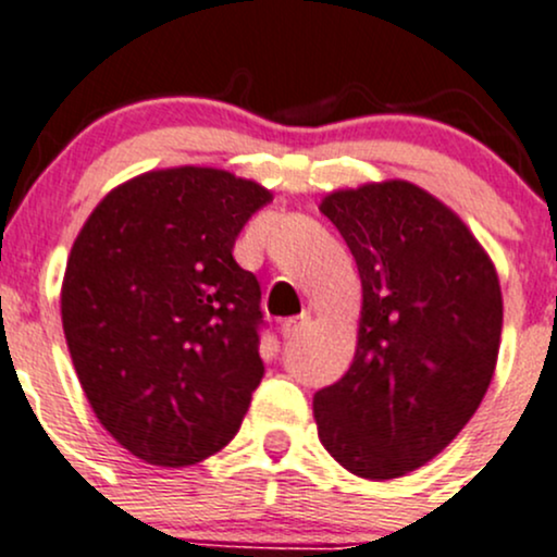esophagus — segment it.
<instances>
[{"mask_svg": "<svg viewBox=\"0 0 557 557\" xmlns=\"http://www.w3.org/2000/svg\"><path fill=\"white\" fill-rule=\"evenodd\" d=\"M309 325V314H301V317H290V320H285L283 325H280V333H283L285 341L296 338V335H301V330Z\"/></svg>", "mask_w": 557, "mask_h": 557, "instance_id": "esophagus-1", "label": "esophagus"}]
</instances>
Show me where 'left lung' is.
<instances>
[{
  "label": "left lung",
  "mask_w": 557,
  "mask_h": 557,
  "mask_svg": "<svg viewBox=\"0 0 557 557\" xmlns=\"http://www.w3.org/2000/svg\"><path fill=\"white\" fill-rule=\"evenodd\" d=\"M325 213L362 280L357 354L314 394L320 442L359 479L407 475L449 447L492 383L497 269L462 219L405 180L335 189Z\"/></svg>",
  "instance_id": "obj_1"
}]
</instances>
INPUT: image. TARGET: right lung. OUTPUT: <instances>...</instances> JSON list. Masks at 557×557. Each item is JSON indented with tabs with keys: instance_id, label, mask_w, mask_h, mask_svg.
<instances>
[{
	"instance_id": "add662e5",
	"label": "right lung",
	"mask_w": 557,
	"mask_h": 557,
	"mask_svg": "<svg viewBox=\"0 0 557 557\" xmlns=\"http://www.w3.org/2000/svg\"><path fill=\"white\" fill-rule=\"evenodd\" d=\"M272 193L222 169L148 171L89 213L60 311L78 383L102 428L161 468L235 438L264 377L259 280L232 256Z\"/></svg>"
}]
</instances>
